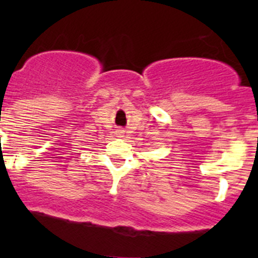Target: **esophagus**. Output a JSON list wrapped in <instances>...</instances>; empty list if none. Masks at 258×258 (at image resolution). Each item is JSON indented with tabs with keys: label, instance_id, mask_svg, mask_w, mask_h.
<instances>
[{
	"label": "esophagus",
	"instance_id": "34e87169",
	"mask_svg": "<svg viewBox=\"0 0 258 258\" xmlns=\"http://www.w3.org/2000/svg\"><path fill=\"white\" fill-rule=\"evenodd\" d=\"M117 135H118V137L123 136V130H118V131H117Z\"/></svg>",
	"mask_w": 258,
	"mask_h": 258
}]
</instances>
